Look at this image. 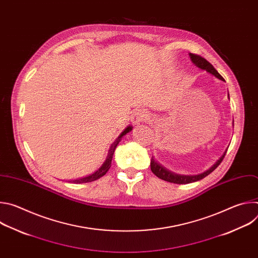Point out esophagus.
I'll list each match as a JSON object with an SVG mask.
<instances>
[{
    "label": "esophagus",
    "instance_id": "34e87169",
    "mask_svg": "<svg viewBox=\"0 0 258 258\" xmlns=\"http://www.w3.org/2000/svg\"><path fill=\"white\" fill-rule=\"evenodd\" d=\"M148 118V114L145 111V110H137V111L132 115V122L134 124H139L140 122H143L144 120H146Z\"/></svg>",
    "mask_w": 258,
    "mask_h": 258
}]
</instances>
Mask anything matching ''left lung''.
<instances>
[{
  "label": "left lung",
  "mask_w": 258,
  "mask_h": 258,
  "mask_svg": "<svg viewBox=\"0 0 258 258\" xmlns=\"http://www.w3.org/2000/svg\"><path fill=\"white\" fill-rule=\"evenodd\" d=\"M190 57H191L192 61L194 62V64L196 66H198L199 68H201L203 70H206L207 72L211 73V75H213L217 79L225 82L224 78L219 75V73L216 71V69L206 59H204L200 55L192 54V53L190 54ZM226 153H227V151L224 153V155L220 157L208 170H206V171H204V172H202L200 174H196V175H180V174L173 173V172L167 170L166 168H164L157 161H155V159L153 157L151 158V170H152V172L156 176H158L159 178H161L163 180H166V181H169V182H173V183H189V182L200 180V179L204 178L206 175H208L209 173H211L220 164V162L223 161Z\"/></svg>",
  "instance_id": "1"
}]
</instances>
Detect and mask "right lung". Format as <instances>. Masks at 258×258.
I'll return each instance as SVG.
<instances>
[{"label": "right lung", "instance_id": "right-lung-1", "mask_svg": "<svg viewBox=\"0 0 258 258\" xmlns=\"http://www.w3.org/2000/svg\"><path fill=\"white\" fill-rule=\"evenodd\" d=\"M132 128H133V127L128 125V126L116 138V140L111 144V146H110V149H109V151H108L106 160L103 162V164H102L95 172H93L92 174L87 175V176H85V177L75 179V180H73V182H75V183L90 182V181H94V180H96V179H99L101 176H103L104 174H106V172L109 170L110 166H111V160H112V157H113V153H114V150H115V148L117 147L118 143L120 142L121 138H122L124 135H126L128 132L132 131Z\"/></svg>", "mask_w": 258, "mask_h": 258}]
</instances>
